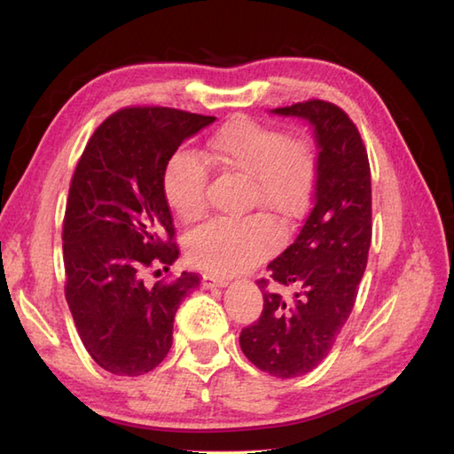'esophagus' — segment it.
<instances>
[{"mask_svg": "<svg viewBox=\"0 0 454 454\" xmlns=\"http://www.w3.org/2000/svg\"><path fill=\"white\" fill-rule=\"evenodd\" d=\"M200 285L205 288H215V286H224L226 281L222 277H215V275H202Z\"/></svg>", "mask_w": 454, "mask_h": 454, "instance_id": "obj_1", "label": "esophagus"}]
</instances>
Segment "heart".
I'll return each mask as SVG.
<instances>
[{"label":"heart","mask_w":454,"mask_h":454,"mask_svg":"<svg viewBox=\"0 0 454 454\" xmlns=\"http://www.w3.org/2000/svg\"><path fill=\"white\" fill-rule=\"evenodd\" d=\"M205 156L215 166L249 179V202L293 224L310 208L317 160L302 137L249 117H234L210 134ZM163 197L183 222L199 220L208 207V169L191 152H176L161 176ZM278 232L271 218H215L187 236L189 262L207 273L232 275L259 265L275 252Z\"/></svg>","instance_id":"obj_1"}]
</instances>
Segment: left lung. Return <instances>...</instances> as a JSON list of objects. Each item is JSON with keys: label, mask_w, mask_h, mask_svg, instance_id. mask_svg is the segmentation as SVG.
<instances>
[{"label": "left lung", "mask_w": 454, "mask_h": 454, "mask_svg": "<svg viewBox=\"0 0 454 454\" xmlns=\"http://www.w3.org/2000/svg\"><path fill=\"white\" fill-rule=\"evenodd\" d=\"M314 127L317 183L301 232L259 278L263 312L239 333V347L259 371L294 379L320 364L349 317L372 236L371 166L355 122L324 99L273 109ZM295 288L286 301L268 285Z\"/></svg>", "instance_id": "1"}]
</instances>
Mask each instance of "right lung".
I'll list each match as a JSON object with an SVG mask.
<instances>
[{"mask_svg": "<svg viewBox=\"0 0 454 454\" xmlns=\"http://www.w3.org/2000/svg\"><path fill=\"white\" fill-rule=\"evenodd\" d=\"M210 122L158 105L124 107L99 124L75 166L62 224L64 293L83 347L113 374L138 376L166 359L173 317L200 283L197 273L153 286L142 277L168 271L179 255L163 168Z\"/></svg>", "mask_w": 454, "mask_h": 454, "instance_id": "right-lung-1", "label": "right lung"}]
</instances>
